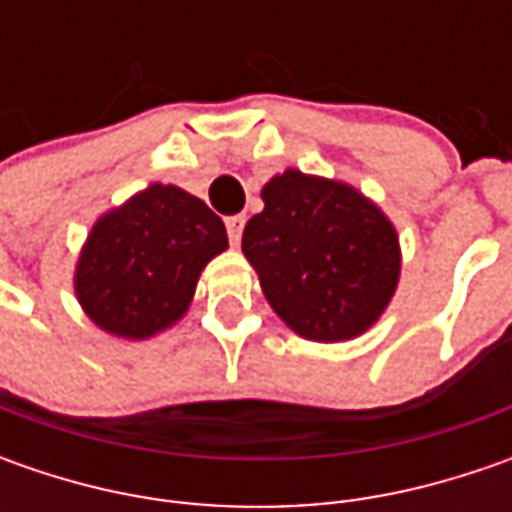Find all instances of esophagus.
<instances>
[{
    "label": "esophagus",
    "mask_w": 512,
    "mask_h": 512,
    "mask_svg": "<svg viewBox=\"0 0 512 512\" xmlns=\"http://www.w3.org/2000/svg\"><path fill=\"white\" fill-rule=\"evenodd\" d=\"M225 227H227V239H230V245H239V239H242V230H245V216H242V213H236V216H227Z\"/></svg>",
    "instance_id": "34e87169"
}]
</instances>
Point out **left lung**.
Wrapping results in <instances>:
<instances>
[{"mask_svg":"<svg viewBox=\"0 0 512 512\" xmlns=\"http://www.w3.org/2000/svg\"><path fill=\"white\" fill-rule=\"evenodd\" d=\"M242 250L270 307L299 336L342 342L364 333L399 282L396 230L362 193L285 170L262 190Z\"/></svg>","mask_w":512,"mask_h":512,"instance_id":"left-lung-1","label":"left lung"}]
</instances>
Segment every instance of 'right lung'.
<instances>
[{
  "mask_svg": "<svg viewBox=\"0 0 512 512\" xmlns=\"http://www.w3.org/2000/svg\"><path fill=\"white\" fill-rule=\"evenodd\" d=\"M227 247L225 222L173 185H150L93 227L76 293L108 333L145 339L190 305L202 267Z\"/></svg>",
  "mask_w": 512,
  "mask_h": 512,
  "instance_id": "obj_1",
  "label": "right lung"
}]
</instances>
